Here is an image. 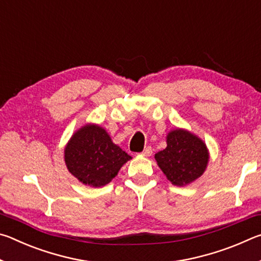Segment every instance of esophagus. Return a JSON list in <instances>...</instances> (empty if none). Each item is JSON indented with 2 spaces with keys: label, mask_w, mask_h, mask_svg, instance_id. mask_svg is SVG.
I'll return each mask as SVG.
<instances>
[{
  "label": "esophagus",
  "mask_w": 261,
  "mask_h": 261,
  "mask_svg": "<svg viewBox=\"0 0 261 261\" xmlns=\"http://www.w3.org/2000/svg\"><path fill=\"white\" fill-rule=\"evenodd\" d=\"M152 153H153V149H152V147H151V146L145 147L144 151L141 152V154H143L144 156H151V155H152Z\"/></svg>",
  "instance_id": "esophagus-1"
}]
</instances>
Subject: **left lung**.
Returning a JSON list of instances; mask_svg holds the SVG:
<instances>
[{
	"label": "left lung",
	"instance_id": "left-lung-1",
	"mask_svg": "<svg viewBox=\"0 0 261 261\" xmlns=\"http://www.w3.org/2000/svg\"><path fill=\"white\" fill-rule=\"evenodd\" d=\"M155 160L167 178L182 187L204 173L208 162V151L198 137L176 129L167 136V147L155 154Z\"/></svg>",
	"mask_w": 261,
	"mask_h": 261
}]
</instances>
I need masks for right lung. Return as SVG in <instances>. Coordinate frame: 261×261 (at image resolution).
<instances>
[{
  "label": "right lung",
  "instance_id": "right-lung-1",
  "mask_svg": "<svg viewBox=\"0 0 261 261\" xmlns=\"http://www.w3.org/2000/svg\"><path fill=\"white\" fill-rule=\"evenodd\" d=\"M64 159L74 177L96 188L108 184L131 156L113 143L102 127L86 125L70 139Z\"/></svg>",
  "mask_w": 261,
  "mask_h": 261
}]
</instances>
